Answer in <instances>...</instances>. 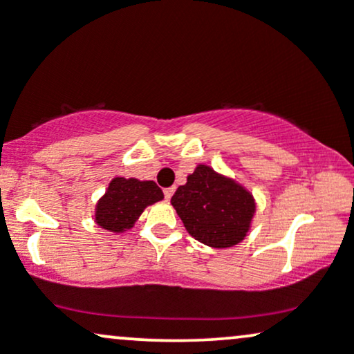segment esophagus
Returning a JSON list of instances; mask_svg holds the SVG:
<instances>
[{"instance_id": "esophagus-1", "label": "esophagus", "mask_w": 354, "mask_h": 354, "mask_svg": "<svg viewBox=\"0 0 354 354\" xmlns=\"http://www.w3.org/2000/svg\"><path fill=\"white\" fill-rule=\"evenodd\" d=\"M165 198L166 200H171V196H173V193H174V188H165Z\"/></svg>"}]
</instances>
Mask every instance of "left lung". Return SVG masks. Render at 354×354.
I'll use <instances>...</instances> for the list:
<instances>
[{
	"label": "left lung",
	"instance_id": "left-lung-1",
	"mask_svg": "<svg viewBox=\"0 0 354 354\" xmlns=\"http://www.w3.org/2000/svg\"><path fill=\"white\" fill-rule=\"evenodd\" d=\"M171 205L191 236L213 248L241 241L254 213L253 196L245 188L205 165L176 189Z\"/></svg>",
	"mask_w": 354,
	"mask_h": 354
}]
</instances>
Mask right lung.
<instances>
[{
  "instance_id": "obj_1",
  "label": "right lung",
  "mask_w": 354,
  "mask_h": 354,
  "mask_svg": "<svg viewBox=\"0 0 354 354\" xmlns=\"http://www.w3.org/2000/svg\"><path fill=\"white\" fill-rule=\"evenodd\" d=\"M163 200V191L154 181L115 178L98 203L96 223L101 228L121 233L131 228L148 205Z\"/></svg>"
}]
</instances>
